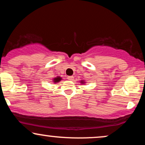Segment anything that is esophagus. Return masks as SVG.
<instances>
[{"label": "esophagus", "instance_id": "obj_1", "mask_svg": "<svg viewBox=\"0 0 145 145\" xmlns=\"http://www.w3.org/2000/svg\"><path fill=\"white\" fill-rule=\"evenodd\" d=\"M74 76H68L67 77V80H70V81H72L73 80H74Z\"/></svg>", "mask_w": 145, "mask_h": 145}]
</instances>
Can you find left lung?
<instances>
[{"label":"left lung","instance_id":"8db88e82","mask_svg":"<svg viewBox=\"0 0 145 145\" xmlns=\"http://www.w3.org/2000/svg\"><path fill=\"white\" fill-rule=\"evenodd\" d=\"M80 84H85V83H86L85 81L83 80H82L80 81Z\"/></svg>","mask_w":145,"mask_h":145}]
</instances>
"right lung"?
Wrapping results in <instances>:
<instances>
[{
  "instance_id": "1",
  "label": "right lung",
  "mask_w": 145,
  "mask_h": 145,
  "mask_svg": "<svg viewBox=\"0 0 145 145\" xmlns=\"http://www.w3.org/2000/svg\"><path fill=\"white\" fill-rule=\"evenodd\" d=\"M61 80H62V78H61V76H56V78H54V79H53V82L58 83Z\"/></svg>"
}]
</instances>
